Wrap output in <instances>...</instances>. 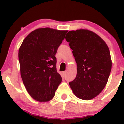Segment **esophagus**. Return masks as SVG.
I'll list each match as a JSON object with an SVG mask.
<instances>
[{
	"label": "esophagus",
	"mask_w": 124,
	"mask_h": 124,
	"mask_svg": "<svg viewBox=\"0 0 124 124\" xmlns=\"http://www.w3.org/2000/svg\"><path fill=\"white\" fill-rule=\"evenodd\" d=\"M62 75H63V77H65L66 75V72H63V73H62Z\"/></svg>",
	"instance_id": "1"
}]
</instances>
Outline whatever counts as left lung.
<instances>
[{
    "label": "left lung",
    "instance_id": "1",
    "mask_svg": "<svg viewBox=\"0 0 124 124\" xmlns=\"http://www.w3.org/2000/svg\"><path fill=\"white\" fill-rule=\"evenodd\" d=\"M66 35L77 64L76 76L69 86L77 97L89 100L99 95L107 83L112 66L109 48L89 30L70 31Z\"/></svg>",
    "mask_w": 124,
    "mask_h": 124
}]
</instances>
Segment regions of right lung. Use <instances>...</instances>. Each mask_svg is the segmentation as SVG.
<instances>
[{"label": "right lung", "mask_w": 124, "mask_h": 124, "mask_svg": "<svg viewBox=\"0 0 124 124\" xmlns=\"http://www.w3.org/2000/svg\"><path fill=\"white\" fill-rule=\"evenodd\" d=\"M67 32L38 28L25 38L19 48L21 79L28 94L38 101L51 100L62 82L55 56Z\"/></svg>", "instance_id": "obj_1"}]
</instances>
